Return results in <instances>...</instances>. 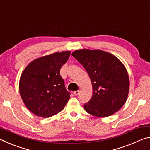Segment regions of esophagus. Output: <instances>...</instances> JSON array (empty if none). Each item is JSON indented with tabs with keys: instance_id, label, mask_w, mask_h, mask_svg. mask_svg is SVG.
Segmentation results:
<instances>
[{
	"instance_id": "1",
	"label": "esophagus",
	"mask_w": 150,
	"mask_h": 150,
	"mask_svg": "<svg viewBox=\"0 0 150 150\" xmlns=\"http://www.w3.org/2000/svg\"><path fill=\"white\" fill-rule=\"evenodd\" d=\"M79 94V91H74V92H73V95H78Z\"/></svg>"
}]
</instances>
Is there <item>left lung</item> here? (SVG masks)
Instances as JSON below:
<instances>
[{"label": "left lung", "instance_id": "obj_1", "mask_svg": "<svg viewBox=\"0 0 150 150\" xmlns=\"http://www.w3.org/2000/svg\"><path fill=\"white\" fill-rule=\"evenodd\" d=\"M71 55L83 65L92 83V98L84 105L86 112L104 118L120 110L130 89L128 72L120 60L100 50H77Z\"/></svg>", "mask_w": 150, "mask_h": 150}]
</instances>
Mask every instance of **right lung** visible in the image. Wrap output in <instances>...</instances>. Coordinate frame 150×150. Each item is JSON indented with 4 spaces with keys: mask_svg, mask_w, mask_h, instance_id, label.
I'll use <instances>...</instances> for the list:
<instances>
[{
    "mask_svg": "<svg viewBox=\"0 0 150 150\" xmlns=\"http://www.w3.org/2000/svg\"><path fill=\"white\" fill-rule=\"evenodd\" d=\"M70 55V51H65L40 57L22 71L20 94L25 106L34 115L43 118L57 115L69 100L60 69Z\"/></svg>",
    "mask_w": 150,
    "mask_h": 150,
    "instance_id": "add662e5",
    "label": "right lung"
}]
</instances>
